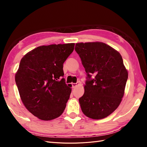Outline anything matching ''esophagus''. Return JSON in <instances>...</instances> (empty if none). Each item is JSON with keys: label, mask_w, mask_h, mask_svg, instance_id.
Instances as JSON below:
<instances>
[{"label": "esophagus", "mask_w": 147, "mask_h": 147, "mask_svg": "<svg viewBox=\"0 0 147 147\" xmlns=\"http://www.w3.org/2000/svg\"><path fill=\"white\" fill-rule=\"evenodd\" d=\"M80 83V82H77V83H72V87H73V88L76 87V86L78 85V84H79Z\"/></svg>", "instance_id": "esophagus-1"}]
</instances>
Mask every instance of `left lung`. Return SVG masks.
Here are the masks:
<instances>
[{"mask_svg": "<svg viewBox=\"0 0 147 147\" xmlns=\"http://www.w3.org/2000/svg\"><path fill=\"white\" fill-rule=\"evenodd\" d=\"M75 50L87 74L79 99L83 113L94 119L108 117L120 104L127 80L121 55L102 42L76 43Z\"/></svg>", "mask_w": 147, "mask_h": 147, "instance_id": "1", "label": "left lung"}]
</instances>
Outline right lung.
Masks as SVG:
<instances>
[{
    "mask_svg": "<svg viewBox=\"0 0 147 147\" xmlns=\"http://www.w3.org/2000/svg\"><path fill=\"white\" fill-rule=\"evenodd\" d=\"M75 43L40 46L21 59L15 82L22 102L35 117L48 121L65 109L71 88L65 83L63 64Z\"/></svg>",
    "mask_w": 147,
    "mask_h": 147,
    "instance_id": "obj_1",
    "label": "right lung"
}]
</instances>
